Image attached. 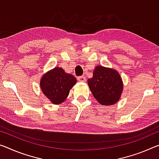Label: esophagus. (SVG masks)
I'll list each match as a JSON object with an SVG mask.
<instances>
[{"mask_svg":"<svg viewBox=\"0 0 159 159\" xmlns=\"http://www.w3.org/2000/svg\"><path fill=\"white\" fill-rule=\"evenodd\" d=\"M78 80L80 82H85L86 81V79H85V76H79L78 77Z\"/></svg>","mask_w":159,"mask_h":159,"instance_id":"esophagus-1","label":"esophagus"}]
</instances>
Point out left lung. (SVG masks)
Instances as JSON below:
<instances>
[{"mask_svg":"<svg viewBox=\"0 0 159 159\" xmlns=\"http://www.w3.org/2000/svg\"><path fill=\"white\" fill-rule=\"evenodd\" d=\"M88 84L93 96L103 105L115 104L122 93L123 83L120 74L110 68L95 67L93 78L88 80Z\"/></svg>","mask_w":159,"mask_h":159,"instance_id":"1","label":"left lung"}]
</instances>
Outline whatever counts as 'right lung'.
Returning a JSON list of instances; mask_svg holds the SVG:
<instances>
[{
  "mask_svg": "<svg viewBox=\"0 0 159 159\" xmlns=\"http://www.w3.org/2000/svg\"><path fill=\"white\" fill-rule=\"evenodd\" d=\"M76 79L66 74L62 68L55 67L43 75L40 80L42 93L53 104H60L66 99Z\"/></svg>",
  "mask_w": 159,
  "mask_h": 159,
  "instance_id": "right-lung-1",
  "label": "right lung"
}]
</instances>
